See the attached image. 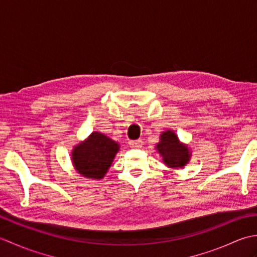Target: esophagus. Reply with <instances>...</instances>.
<instances>
[{
    "mask_svg": "<svg viewBox=\"0 0 257 257\" xmlns=\"http://www.w3.org/2000/svg\"><path fill=\"white\" fill-rule=\"evenodd\" d=\"M144 143L141 140H132L129 141V146L132 147V148H141L143 147Z\"/></svg>",
    "mask_w": 257,
    "mask_h": 257,
    "instance_id": "esophagus-1",
    "label": "esophagus"
}]
</instances>
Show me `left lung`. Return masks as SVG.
<instances>
[{
    "label": "left lung",
    "instance_id": "8db88e82",
    "mask_svg": "<svg viewBox=\"0 0 257 257\" xmlns=\"http://www.w3.org/2000/svg\"><path fill=\"white\" fill-rule=\"evenodd\" d=\"M156 149L162 157L163 163L170 169L184 168L192 157V151L189 146L181 143L178 135L170 129L161 133Z\"/></svg>",
    "mask_w": 257,
    "mask_h": 257
}]
</instances>
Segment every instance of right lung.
I'll return each mask as SVG.
<instances>
[{
    "mask_svg": "<svg viewBox=\"0 0 257 257\" xmlns=\"http://www.w3.org/2000/svg\"><path fill=\"white\" fill-rule=\"evenodd\" d=\"M120 145L99 132L91 133L85 140L76 145L70 152L75 171L81 177L101 180L118 154Z\"/></svg>",
    "mask_w": 257,
    "mask_h": 257,
    "instance_id": "add662e5",
    "label": "right lung"
}]
</instances>
